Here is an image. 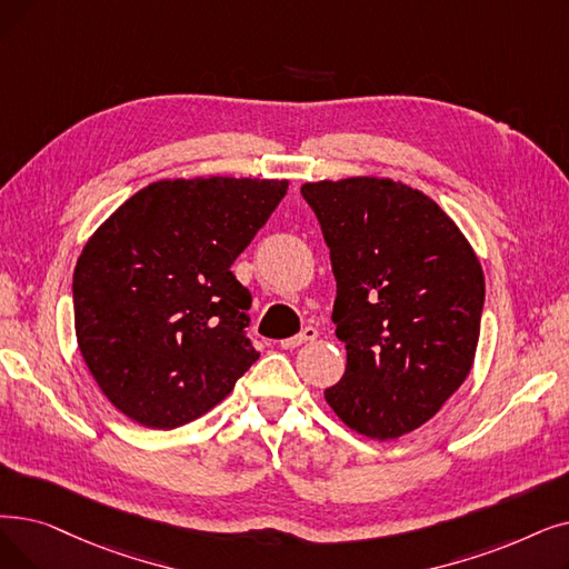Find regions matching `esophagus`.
Masks as SVG:
<instances>
[{"mask_svg": "<svg viewBox=\"0 0 569 569\" xmlns=\"http://www.w3.org/2000/svg\"><path fill=\"white\" fill-rule=\"evenodd\" d=\"M316 337H318V330H316L313 326H307L300 335H295V337H290V339H283L281 346H283V349H298V346H302V343H307V341H313Z\"/></svg>", "mask_w": 569, "mask_h": 569, "instance_id": "obj_1", "label": "esophagus"}]
</instances>
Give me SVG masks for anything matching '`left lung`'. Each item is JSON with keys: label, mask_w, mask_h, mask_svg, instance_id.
<instances>
[{"label": "left lung", "mask_w": 569, "mask_h": 569, "mask_svg": "<svg viewBox=\"0 0 569 569\" xmlns=\"http://www.w3.org/2000/svg\"><path fill=\"white\" fill-rule=\"evenodd\" d=\"M337 281L332 320L346 372L326 400L351 430L402 437L467 379L483 311V271L428 194L388 179L305 183Z\"/></svg>", "instance_id": "obj_1"}]
</instances>
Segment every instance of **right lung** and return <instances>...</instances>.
I'll return each mask as SVG.
<instances>
[{
    "label": "right lung",
    "mask_w": 569,
    "mask_h": 569,
    "mask_svg": "<svg viewBox=\"0 0 569 569\" xmlns=\"http://www.w3.org/2000/svg\"><path fill=\"white\" fill-rule=\"evenodd\" d=\"M288 181L174 179L132 194L73 269L81 356L109 402L171 430L216 407L260 353L246 335L251 292L232 262Z\"/></svg>",
    "instance_id": "1"
}]
</instances>
